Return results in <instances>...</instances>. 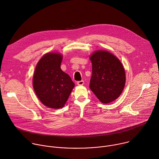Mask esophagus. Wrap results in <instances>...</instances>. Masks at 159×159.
I'll return each instance as SVG.
<instances>
[{
  "instance_id": "34e87169",
  "label": "esophagus",
  "mask_w": 159,
  "mask_h": 159,
  "mask_svg": "<svg viewBox=\"0 0 159 159\" xmlns=\"http://www.w3.org/2000/svg\"><path fill=\"white\" fill-rule=\"evenodd\" d=\"M84 84V80H80V81L77 82V85H82Z\"/></svg>"
}]
</instances>
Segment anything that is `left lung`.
<instances>
[{
    "label": "left lung",
    "mask_w": 159,
    "mask_h": 159,
    "mask_svg": "<svg viewBox=\"0 0 159 159\" xmlns=\"http://www.w3.org/2000/svg\"><path fill=\"white\" fill-rule=\"evenodd\" d=\"M90 60L93 67L90 90L102 103L114 101L125 87L126 75L123 65L116 56L104 50L96 51Z\"/></svg>",
    "instance_id": "obj_1"
}]
</instances>
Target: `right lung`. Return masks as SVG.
I'll return each mask as SVG.
<instances>
[{"label":"right lung","instance_id":"1","mask_svg":"<svg viewBox=\"0 0 159 159\" xmlns=\"http://www.w3.org/2000/svg\"><path fill=\"white\" fill-rule=\"evenodd\" d=\"M63 57L60 53H48L36 65L33 84L39 101L48 107L64 106L75 84L70 76L60 68Z\"/></svg>","mask_w":159,"mask_h":159}]
</instances>
